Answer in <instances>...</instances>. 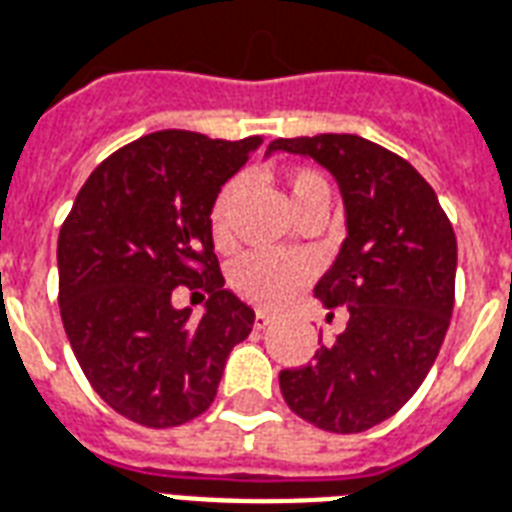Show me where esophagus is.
<instances>
[{"label": "esophagus", "mask_w": 512, "mask_h": 512, "mask_svg": "<svg viewBox=\"0 0 512 512\" xmlns=\"http://www.w3.org/2000/svg\"><path fill=\"white\" fill-rule=\"evenodd\" d=\"M271 323H274V314L255 312V328H268Z\"/></svg>", "instance_id": "obj_1"}]
</instances>
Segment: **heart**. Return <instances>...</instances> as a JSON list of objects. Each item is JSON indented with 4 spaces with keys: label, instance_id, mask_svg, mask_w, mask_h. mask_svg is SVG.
Listing matches in <instances>:
<instances>
[{
    "label": "heart",
    "instance_id": "b5f03b06",
    "mask_svg": "<svg viewBox=\"0 0 512 512\" xmlns=\"http://www.w3.org/2000/svg\"><path fill=\"white\" fill-rule=\"evenodd\" d=\"M279 187L285 192V200L295 219L314 214V211H331V184L320 170L287 168L279 173ZM238 181H227L219 189L217 198L211 203V238L219 252H227L236 244V230H233V206H236ZM312 268L304 260L282 255H266V252H252L238 260L230 271V285L241 298L257 306H279L285 304L290 295H295L309 282Z\"/></svg>",
    "mask_w": 512,
    "mask_h": 512
}]
</instances>
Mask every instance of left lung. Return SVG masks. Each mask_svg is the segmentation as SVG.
<instances>
[{
    "label": "left lung",
    "mask_w": 512,
    "mask_h": 512,
    "mask_svg": "<svg viewBox=\"0 0 512 512\" xmlns=\"http://www.w3.org/2000/svg\"><path fill=\"white\" fill-rule=\"evenodd\" d=\"M339 181L347 238L314 295L350 320L312 363L279 372L287 407L331 434H358L412 399L437 361L456 301V233L410 162L358 135L276 138Z\"/></svg>",
    "instance_id": "1"
}]
</instances>
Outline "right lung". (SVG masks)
<instances>
[{
    "label": "right lung",
    "mask_w": 512,
    "mask_h": 512,
    "mask_svg": "<svg viewBox=\"0 0 512 512\" xmlns=\"http://www.w3.org/2000/svg\"><path fill=\"white\" fill-rule=\"evenodd\" d=\"M263 143L162 130L92 170L59 230V309L86 380L146 429H170L211 407L225 361L255 312L225 287L211 238L219 187ZM203 289L207 314L169 304Z\"/></svg>",
    "instance_id": "1"
}]
</instances>
